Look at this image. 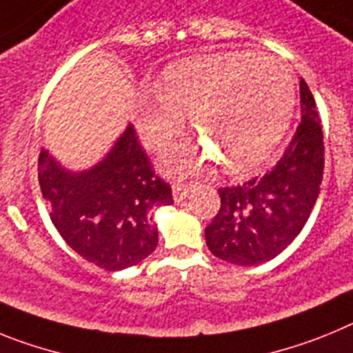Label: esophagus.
<instances>
[{
  "label": "esophagus",
  "mask_w": 353,
  "mask_h": 353,
  "mask_svg": "<svg viewBox=\"0 0 353 353\" xmlns=\"http://www.w3.org/2000/svg\"><path fill=\"white\" fill-rule=\"evenodd\" d=\"M192 189H194V185H192V183H182V182L173 183V198H174V201H176V203L183 201V199H185L187 196L191 194Z\"/></svg>",
  "instance_id": "esophagus-1"
}]
</instances>
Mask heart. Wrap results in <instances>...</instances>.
<instances>
[{"mask_svg": "<svg viewBox=\"0 0 353 353\" xmlns=\"http://www.w3.org/2000/svg\"><path fill=\"white\" fill-rule=\"evenodd\" d=\"M295 84L288 68L270 54L232 51L203 56L168 70L159 90L138 97L136 123L150 148H162L183 129V113L205 141L168 152L166 166L191 173L219 159L226 171L245 173L281 141L292 120Z\"/></svg>", "mask_w": 353, "mask_h": 353, "instance_id": "b5f03b06", "label": "heart"}]
</instances>
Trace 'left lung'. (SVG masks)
<instances>
[{"label":"left lung","instance_id":"8db88e82","mask_svg":"<svg viewBox=\"0 0 353 353\" xmlns=\"http://www.w3.org/2000/svg\"><path fill=\"white\" fill-rule=\"evenodd\" d=\"M301 123L263 176L219 189L221 208L205 228L212 254L228 263H265L292 244L310 219L323 176V132L314 97L301 79Z\"/></svg>","mask_w":353,"mask_h":353}]
</instances>
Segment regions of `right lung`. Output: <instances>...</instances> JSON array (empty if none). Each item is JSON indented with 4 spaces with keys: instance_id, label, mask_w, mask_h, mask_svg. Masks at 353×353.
<instances>
[{
    "instance_id": "right-lung-1",
    "label": "right lung",
    "mask_w": 353,
    "mask_h": 353,
    "mask_svg": "<svg viewBox=\"0 0 353 353\" xmlns=\"http://www.w3.org/2000/svg\"><path fill=\"white\" fill-rule=\"evenodd\" d=\"M39 182L65 242L104 270L150 256L159 236L154 210L173 203L171 185L155 174L132 125L97 166L81 173L61 168L42 148Z\"/></svg>"
}]
</instances>
